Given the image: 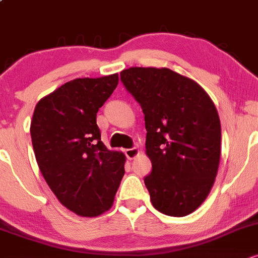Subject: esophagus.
I'll use <instances>...</instances> for the list:
<instances>
[{
	"instance_id": "34e87169",
	"label": "esophagus",
	"mask_w": 258,
	"mask_h": 258,
	"mask_svg": "<svg viewBox=\"0 0 258 258\" xmlns=\"http://www.w3.org/2000/svg\"><path fill=\"white\" fill-rule=\"evenodd\" d=\"M139 153H140V151H139V149H137V147H133V149L125 150V156L128 157V160H134Z\"/></svg>"
}]
</instances>
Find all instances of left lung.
<instances>
[{
  "instance_id": "1",
  "label": "left lung",
  "mask_w": 258,
  "mask_h": 258,
  "mask_svg": "<svg viewBox=\"0 0 258 258\" xmlns=\"http://www.w3.org/2000/svg\"><path fill=\"white\" fill-rule=\"evenodd\" d=\"M120 79L145 114L151 204L167 216L190 215L218 173L222 133L215 103L195 80L168 68L132 67Z\"/></svg>"
}]
</instances>
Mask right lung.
<instances>
[{"label": "right lung", "instance_id": "right-lung-1", "mask_svg": "<svg viewBox=\"0 0 258 258\" xmlns=\"http://www.w3.org/2000/svg\"><path fill=\"white\" fill-rule=\"evenodd\" d=\"M118 83V73L78 78L34 109L30 135L37 166L60 204L78 216L107 212L124 175L125 156L107 149L96 124L98 108Z\"/></svg>", "mask_w": 258, "mask_h": 258}]
</instances>
